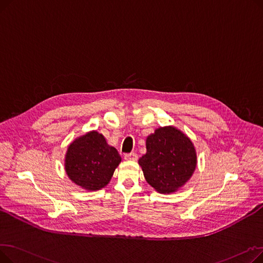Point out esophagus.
Listing matches in <instances>:
<instances>
[{
    "label": "esophagus",
    "mask_w": 263,
    "mask_h": 263,
    "mask_svg": "<svg viewBox=\"0 0 263 263\" xmlns=\"http://www.w3.org/2000/svg\"><path fill=\"white\" fill-rule=\"evenodd\" d=\"M124 159L128 160V161H136L137 160V155L134 154V153L126 154V155H124Z\"/></svg>",
    "instance_id": "obj_1"
}]
</instances>
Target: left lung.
I'll return each mask as SVG.
<instances>
[{
	"label": "left lung",
	"mask_w": 263,
	"mask_h": 263,
	"mask_svg": "<svg viewBox=\"0 0 263 263\" xmlns=\"http://www.w3.org/2000/svg\"><path fill=\"white\" fill-rule=\"evenodd\" d=\"M146 149L139 164L146 181L162 194L177 192L190 180L196 168L194 145L175 127H160L148 135Z\"/></svg>",
	"instance_id": "obj_1"
}]
</instances>
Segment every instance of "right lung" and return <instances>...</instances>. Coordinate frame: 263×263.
I'll list each match as a JSON object with an SVG mask.
<instances>
[{"label": "right lung", "mask_w": 263, "mask_h": 263, "mask_svg": "<svg viewBox=\"0 0 263 263\" xmlns=\"http://www.w3.org/2000/svg\"><path fill=\"white\" fill-rule=\"evenodd\" d=\"M121 158L105 137L90 131L69 145L65 156V171L69 179L87 191H97L108 184Z\"/></svg>", "instance_id": "obj_1"}]
</instances>
